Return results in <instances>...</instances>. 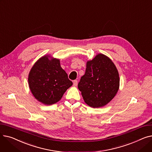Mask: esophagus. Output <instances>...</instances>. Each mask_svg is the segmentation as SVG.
Wrapping results in <instances>:
<instances>
[{
    "mask_svg": "<svg viewBox=\"0 0 152 152\" xmlns=\"http://www.w3.org/2000/svg\"><path fill=\"white\" fill-rule=\"evenodd\" d=\"M77 80H75L73 81V86H77Z\"/></svg>",
    "mask_w": 152,
    "mask_h": 152,
    "instance_id": "1",
    "label": "esophagus"
}]
</instances>
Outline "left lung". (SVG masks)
<instances>
[{
    "instance_id": "obj_1",
    "label": "left lung",
    "mask_w": 152,
    "mask_h": 152,
    "mask_svg": "<svg viewBox=\"0 0 152 152\" xmlns=\"http://www.w3.org/2000/svg\"><path fill=\"white\" fill-rule=\"evenodd\" d=\"M77 87L87 105L92 108L106 105L119 87V73L114 63L105 55L97 54L87 61L86 73Z\"/></svg>"
}]
</instances>
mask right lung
<instances>
[{
	"instance_id": "add662e5",
	"label": "right lung",
	"mask_w": 152,
	"mask_h": 152,
	"mask_svg": "<svg viewBox=\"0 0 152 152\" xmlns=\"http://www.w3.org/2000/svg\"><path fill=\"white\" fill-rule=\"evenodd\" d=\"M28 84L36 100L44 105H50L61 100L73 83L61 67L60 60L45 55L31 68Z\"/></svg>"
}]
</instances>
